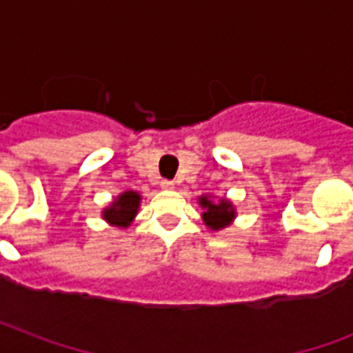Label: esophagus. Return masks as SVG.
I'll use <instances>...</instances> for the list:
<instances>
[{"label":"esophagus","mask_w":353,"mask_h":353,"mask_svg":"<svg viewBox=\"0 0 353 353\" xmlns=\"http://www.w3.org/2000/svg\"><path fill=\"white\" fill-rule=\"evenodd\" d=\"M161 188L172 190V188H174V181H170V179H163V181H161Z\"/></svg>","instance_id":"1"}]
</instances>
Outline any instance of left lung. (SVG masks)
Instances as JSON below:
<instances>
[{
    "label": "left lung",
    "mask_w": 353,
    "mask_h": 353,
    "mask_svg": "<svg viewBox=\"0 0 353 353\" xmlns=\"http://www.w3.org/2000/svg\"><path fill=\"white\" fill-rule=\"evenodd\" d=\"M199 203L203 205V220L210 229H221L234 218V210L225 199H221V203H212L207 199V196H203V198H199Z\"/></svg>",
    "instance_id": "1"
}]
</instances>
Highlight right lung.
Masks as SVG:
<instances>
[{
  "instance_id": "add662e5",
  "label": "right lung",
  "mask_w": 353,
  "mask_h": 353,
  "mask_svg": "<svg viewBox=\"0 0 353 353\" xmlns=\"http://www.w3.org/2000/svg\"><path fill=\"white\" fill-rule=\"evenodd\" d=\"M139 201H141V196L137 192L130 190V192L121 194L119 199L113 201L112 209L104 210V218L119 227H128L130 221L133 220V216L137 214Z\"/></svg>"
}]
</instances>
